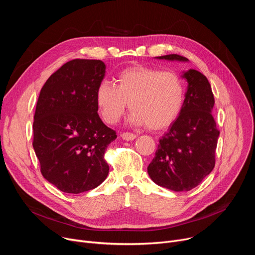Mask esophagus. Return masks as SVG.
I'll return each instance as SVG.
<instances>
[{"label": "esophagus", "mask_w": 255, "mask_h": 255, "mask_svg": "<svg viewBox=\"0 0 255 255\" xmlns=\"http://www.w3.org/2000/svg\"><path fill=\"white\" fill-rule=\"evenodd\" d=\"M121 136H122V138L125 140H133L136 138V134H134V133H131V132H123L122 134H121Z\"/></svg>", "instance_id": "34e87169"}]
</instances>
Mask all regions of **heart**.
I'll return each instance as SVG.
<instances>
[{
  "instance_id": "obj_1",
  "label": "heart",
  "mask_w": 255,
  "mask_h": 255,
  "mask_svg": "<svg viewBox=\"0 0 255 255\" xmlns=\"http://www.w3.org/2000/svg\"><path fill=\"white\" fill-rule=\"evenodd\" d=\"M115 82L102 80L95 92L99 114L107 124H116L128 103L131 122L151 130L166 128L182 112L186 90L176 72L132 66L120 71Z\"/></svg>"
}]
</instances>
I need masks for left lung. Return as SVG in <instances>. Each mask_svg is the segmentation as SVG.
Here are the masks:
<instances>
[{"instance_id": "obj_1", "label": "left lung", "mask_w": 255, "mask_h": 255, "mask_svg": "<svg viewBox=\"0 0 255 255\" xmlns=\"http://www.w3.org/2000/svg\"><path fill=\"white\" fill-rule=\"evenodd\" d=\"M158 59L188 61L176 53ZM183 77L188 82V90L182 112L160 138L148 166L151 179L172 191L195 188L213 170L220 133L212 115L215 99L208 78L194 69Z\"/></svg>"}]
</instances>
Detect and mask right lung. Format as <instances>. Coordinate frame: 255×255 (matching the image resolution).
Masks as SVG:
<instances>
[{"instance_id": "right-lung-1", "label": "right lung", "mask_w": 255, "mask_h": 255, "mask_svg": "<svg viewBox=\"0 0 255 255\" xmlns=\"http://www.w3.org/2000/svg\"><path fill=\"white\" fill-rule=\"evenodd\" d=\"M104 74L102 61L75 59L40 91L33 146L42 176L63 192L92 190L109 175L104 154L117 133L101 121L95 100Z\"/></svg>"}]
</instances>
